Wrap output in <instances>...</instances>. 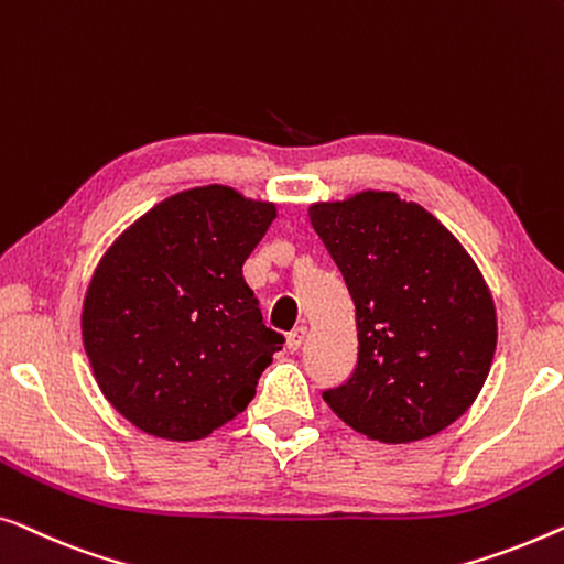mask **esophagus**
Returning a JSON list of instances; mask_svg holds the SVG:
<instances>
[{
    "label": "esophagus",
    "mask_w": 564,
    "mask_h": 564,
    "mask_svg": "<svg viewBox=\"0 0 564 564\" xmlns=\"http://www.w3.org/2000/svg\"><path fill=\"white\" fill-rule=\"evenodd\" d=\"M304 339H306V327H296V329H291L289 332V337H285V347H289L291 352H296L301 345H304Z\"/></svg>",
    "instance_id": "1"
}]
</instances>
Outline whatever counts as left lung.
Instances as JSON below:
<instances>
[{"label":"left lung","instance_id":"8db88e82","mask_svg":"<svg viewBox=\"0 0 564 564\" xmlns=\"http://www.w3.org/2000/svg\"><path fill=\"white\" fill-rule=\"evenodd\" d=\"M314 232L355 304L358 362L322 395L355 432L414 442L470 409L496 352V308L470 256L422 206L388 192L314 204Z\"/></svg>","mask_w":564,"mask_h":564}]
</instances>
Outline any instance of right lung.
<instances>
[{
  "instance_id": "obj_1",
  "label": "right lung",
  "mask_w": 564,
  "mask_h": 564,
  "mask_svg": "<svg viewBox=\"0 0 564 564\" xmlns=\"http://www.w3.org/2000/svg\"><path fill=\"white\" fill-rule=\"evenodd\" d=\"M275 206L204 186L153 206L117 240L84 301V345L101 393L138 430L202 440L256 395L283 347L242 265Z\"/></svg>"
}]
</instances>
